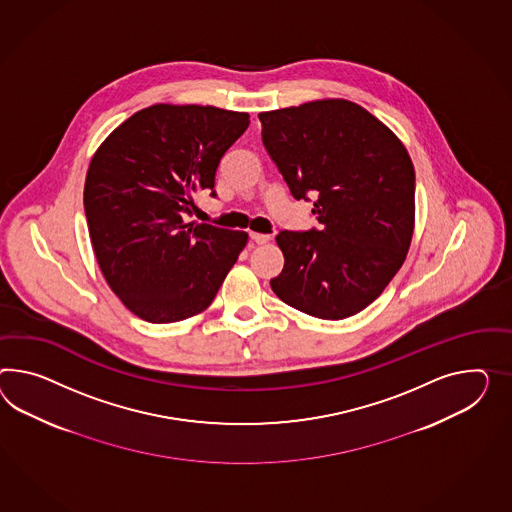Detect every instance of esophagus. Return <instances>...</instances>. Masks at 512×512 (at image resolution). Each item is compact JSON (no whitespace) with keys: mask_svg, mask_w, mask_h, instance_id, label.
Instances as JSON below:
<instances>
[{"mask_svg":"<svg viewBox=\"0 0 512 512\" xmlns=\"http://www.w3.org/2000/svg\"><path fill=\"white\" fill-rule=\"evenodd\" d=\"M250 239H252L254 243H258V245H263V243H269V241H271V236L258 234V232H250Z\"/></svg>","mask_w":512,"mask_h":512,"instance_id":"1","label":"esophagus"}]
</instances>
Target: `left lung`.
<instances>
[{
    "label": "left lung",
    "mask_w": 512,
    "mask_h": 512,
    "mask_svg": "<svg viewBox=\"0 0 512 512\" xmlns=\"http://www.w3.org/2000/svg\"><path fill=\"white\" fill-rule=\"evenodd\" d=\"M265 150L291 195L317 200V230L280 232V301L319 319L362 312L390 284L414 234L416 174L379 118L340 98L260 113Z\"/></svg>",
    "instance_id": "1"
}]
</instances>
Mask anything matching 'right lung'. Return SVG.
I'll return each instance as SVG.
<instances>
[{"mask_svg":"<svg viewBox=\"0 0 512 512\" xmlns=\"http://www.w3.org/2000/svg\"><path fill=\"white\" fill-rule=\"evenodd\" d=\"M249 113L213 105L156 104L137 111L92 156L83 206L105 282L150 323H174L210 306L249 236L187 223L195 197H215L224 152Z\"/></svg>","mask_w":512,"mask_h":512,"instance_id":"right-lung-1","label":"right lung"}]
</instances>
